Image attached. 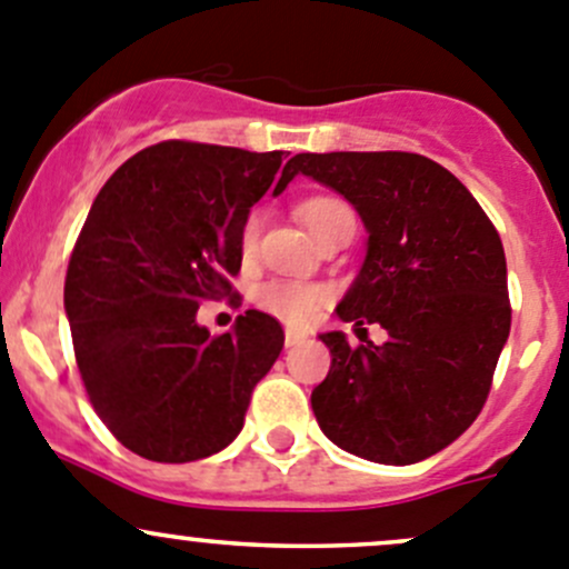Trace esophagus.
<instances>
[{
	"mask_svg": "<svg viewBox=\"0 0 569 569\" xmlns=\"http://www.w3.org/2000/svg\"><path fill=\"white\" fill-rule=\"evenodd\" d=\"M301 342H303L301 331H296V329H287V331H284V346H287V348L301 346Z\"/></svg>",
	"mask_w": 569,
	"mask_h": 569,
	"instance_id": "obj_1",
	"label": "esophagus"
}]
</instances>
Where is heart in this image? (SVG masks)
<instances>
[{"label": "heart", "instance_id": "1", "mask_svg": "<svg viewBox=\"0 0 569 569\" xmlns=\"http://www.w3.org/2000/svg\"><path fill=\"white\" fill-rule=\"evenodd\" d=\"M298 216L307 223V229L312 234L323 232L329 223H335L337 218L353 216L351 207L342 199H335V196H315V199L301 201L298 207ZM260 227L262 218L260 212H251L243 223V232H240V249L246 254L257 249V240H260ZM260 307L266 312L277 315V318L287 320V323L303 326L309 320H315V315L323 309V303L329 301V290L320 284H307V282H287V279H277V282H268L257 296Z\"/></svg>", "mask_w": 569, "mask_h": 569}]
</instances>
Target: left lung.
Segmentation results:
<instances>
[{"instance_id": "obj_1", "label": "left lung", "mask_w": 569, "mask_h": 569, "mask_svg": "<svg viewBox=\"0 0 569 569\" xmlns=\"http://www.w3.org/2000/svg\"><path fill=\"white\" fill-rule=\"evenodd\" d=\"M298 173L340 193L368 232L337 318L387 331L381 346L357 348L342 331L320 335L331 353L312 390L320 431L368 462H423L487 401L511 326L503 243L470 190L429 157L296 154L282 177Z\"/></svg>"}]
</instances>
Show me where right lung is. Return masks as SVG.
I'll list each match as a JSON object with an SVG mask.
<instances>
[{"label":"right lung","instance_id":"obj_1","mask_svg":"<svg viewBox=\"0 0 569 569\" xmlns=\"http://www.w3.org/2000/svg\"><path fill=\"white\" fill-rule=\"evenodd\" d=\"M279 168L282 151L166 140L96 196L66 273V318L96 415L138 457L182 465L223 451L282 351V326L260 309L218 337L196 320L204 298L232 290L243 223Z\"/></svg>","mask_w":569,"mask_h":569}]
</instances>
